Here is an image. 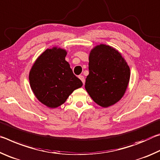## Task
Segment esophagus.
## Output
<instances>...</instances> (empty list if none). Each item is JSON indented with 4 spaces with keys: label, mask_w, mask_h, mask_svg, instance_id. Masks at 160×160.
<instances>
[{
    "label": "esophagus",
    "mask_w": 160,
    "mask_h": 160,
    "mask_svg": "<svg viewBox=\"0 0 160 160\" xmlns=\"http://www.w3.org/2000/svg\"><path fill=\"white\" fill-rule=\"evenodd\" d=\"M78 78H80L81 81H82V83H83V84H84V82H85L84 77H83V76H82V75H79V76H78Z\"/></svg>",
    "instance_id": "34e87169"
}]
</instances>
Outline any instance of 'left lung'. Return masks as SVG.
Returning a JSON list of instances; mask_svg holds the SVG:
<instances>
[{"instance_id":"8db88e82","label":"left lung","mask_w":160,"mask_h":160,"mask_svg":"<svg viewBox=\"0 0 160 160\" xmlns=\"http://www.w3.org/2000/svg\"><path fill=\"white\" fill-rule=\"evenodd\" d=\"M89 74L85 88L94 102L103 108L120 100L130 80V68L114 48L100 44L90 52Z\"/></svg>"}]
</instances>
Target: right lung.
I'll list each match as a JSON object with an SVG mask.
<instances>
[{
    "label": "right lung",
    "mask_w": 160,
    "mask_h": 160,
    "mask_svg": "<svg viewBox=\"0 0 160 160\" xmlns=\"http://www.w3.org/2000/svg\"><path fill=\"white\" fill-rule=\"evenodd\" d=\"M64 49L53 48L36 60L29 74L30 87L37 98L49 108H57L83 83L73 73Z\"/></svg>",
    "instance_id": "add662e5"
}]
</instances>
